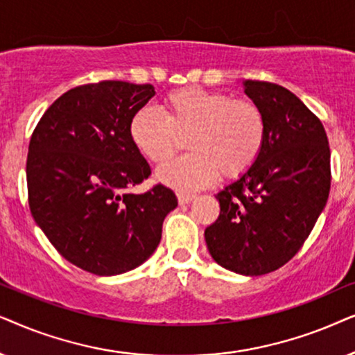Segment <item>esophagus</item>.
I'll use <instances>...</instances> for the list:
<instances>
[{
    "mask_svg": "<svg viewBox=\"0 0 355 355\" xmlns=\"http://www.w3.org/2000/svg\"><path fill=\"white\" fill-rule=\"evenodd\" d=\"M196 195H193V193H185V191H180L178 193V202L180 205H188V202L195 200Z\"/></svg>",
    "mask_w": 355,
    "mask_h": 355,
    "instance_id": "34e87169",
    "label": "esophagus"
}]
</instances>
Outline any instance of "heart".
<instances>
[{"mask_svg": "<svg viewBox=\"0 0 355 355\" xmlns=\"http://www.w3.org/2000/svg\"><path fill=\"white\" fill-rule=\"evenodd\" d=\"M162 112L138 110L130 121L135 148L153 164L168 162L187 136L191 150L159 170V178L178 190L209 185L219 172L235 178L252 168L266 143L261 107L250 98L188 86L167 94Z\"/></svg>", "mask_w": 355, "mask_h": 355, "instance_id": "obj_1", "label": "heart"}]
</instances>
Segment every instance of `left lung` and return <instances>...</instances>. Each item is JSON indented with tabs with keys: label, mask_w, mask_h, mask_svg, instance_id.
<instances>
[{
	"label": "left lung",
	"mask_w": 355,
	"mask_h": 355,
	"mask_svg": "<svg viewBox=\"0 0 355 355\" xmlns=\"http://www.w3.org/2000/svg\"><path fill=\"white\" fill-rule=\"evenodd\" d=\"M245 92L266 118V143L252 168L216 195L220 212L205 237L222 268L261 276L304 247L328 201L331 160L323 123L299 97L257 79Z\"/></svg>",
	"instance_id": "left-lung-1"
}]
</instances>
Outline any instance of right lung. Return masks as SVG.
Returning <instances> with one entry per match:
<instances>
[{
	"label": "right lung",
	"instance_id": "1",
	"mask_svg": "<svg viewBox=\"0 0 355 355\" xmlns=\"http://www.w3.org/2000/svg\"><path fill=\"white\" fill-rule=\"evenodd\" d=\"M154 94L150 84H84L56 98L32 133L26 167L32 216L61 257L97 276L144 263L178 205L160 183L130 193L150 177L130 121Z\"/></svg>",
	"mask_w": 355,
	"mask_h": 355
}]
</instances>
